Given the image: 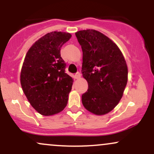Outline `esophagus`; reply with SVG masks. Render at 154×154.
Returning a JSON list of instances; mask_svg holds the SVG:
<instances>
[{"label": "esophagus", "mask_w": 154, "mask_h": 154, "mask_svg": "<svg viewBox=\"0 0 154 154\" xmlns=\"http://www.w3.org/2000/svg\"><path fill=\"white\" fill-rule=\"evenodd\" d=\"M81 77V74L79 72H77L75 75V79H79Z\"/></svg>", "instance_id": "34e87169"}]
</instances>
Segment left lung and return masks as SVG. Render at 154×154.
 <instances>
[{
    "instance_id": "1",
    "label": "left lung",
    "mask_w": 154,
    "mask_h": 154,
    "mask_svg": "<svg viewBox=\"0 0 154 154\" xmlns=\"http://www.w3.org/2000/svg\"><path fill=\"white\" fill-rule=\"evenodd\" d=\"M82 50V76L88 89L82 95L84 107L96 115L109 113L119 103L128 82V66L112 40L94 29L75 33Z\"/></svg>"
}]
</instances>
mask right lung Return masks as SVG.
<instances>
[{
  "label": "right lung",
  "instance_id": "obj_1",
  "mask_svg": "<svg viewBox=\"0 0 154 154\" xmlns=\"http://www.w3.org/2000/svg\"><path fill=\"white\" fill-rule=\"evenodd\" d=\"M72 35L48 33L28 51L21 72L22 88L34 109L44 116L57 114L66 107L73 79L65 72L61 48Z\"/></svg>",
  "mask_w": 154,
  "mask_h": 154
}]
</instances>
